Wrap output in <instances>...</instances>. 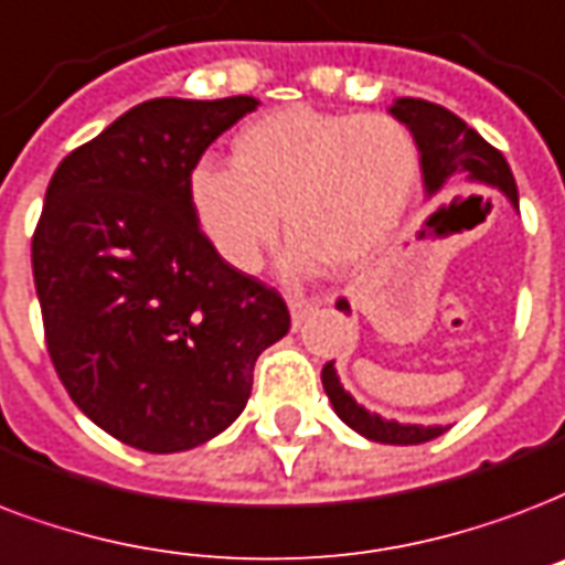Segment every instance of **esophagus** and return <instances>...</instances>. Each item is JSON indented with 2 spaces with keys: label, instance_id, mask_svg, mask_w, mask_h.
Returning a JSON list of instances; mask_svg holds the SVG:
<instances>
[{
  "label": "esophagus",
  "instance_id": "1",
  "mask_svg": "<svg viewBox=\"0 0 565 565\" xmlns=\"http://www.w3.org/2000/svg\"><path fill=\"white\" fill-rule=\"evenodd\" d=\"M290 317H292V326H301V320L308 317V313H313L317 308L322 305V299H305V296H290Z\"/></svg>",
  "mask_w": 565,
  "mask_h": 565
}]
</instances>
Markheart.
Returning <instances> with one entry per match:
<instances>
[{"label": "heart", "instance_id": "obj_1", "mask_svg": "<svg viewBox=\"0 0 565 565\" xmlns=\"http://www.w3.org/2000/svg\"><path fill=\"white\" fill-rule=\"evenodd\" d=\"M415 183L417 148L399 120L290 106L236 132L234 166H195L189 201L236 273L264 266L281 236V213L296 236L290 273L308 275L322 260L350 273L385 248Z\"/></svg>", "mask_w": 565, "mask_h": 565}]
</instances>
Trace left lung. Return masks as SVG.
<instances>
[{"instance_id": "8db88e82", "label": "left lung", "mask_w": 565, "mask_h": 565, "mask_svg": "<svg viewBox=\"0 0 565 565\" xmlns=\"http://www.w3.org/2000/svg\"><path fill=\"white\" fill-rule=\"evenodd\" d=\"M387 111L399 124H406L417 150H420V174H424L426 198L438 195L441 189H450L456 183H471V189H498L519 210V189H515V178H512L503 153L494 150L462 118H456L454 111L438 106V103L415 100V97H399ZM338 311L352 313L350 301L338 299ZM322 387H326L331 408L338 412L340 420L355 429L359 436L379 441V445H424L447 429V426L399 424V420H387L376 412H367L361 403H355L347 387L340 385L334 361L322 367Z\"/></svg>"}]
</instances>
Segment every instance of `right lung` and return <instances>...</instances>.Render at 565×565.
<instances>
[{"mask_svg":"<svg viewBox=\"0 0 565 565\" xmlns=\"http://www.w3.org/2000/svg\"><path fill=\"white\" fill-rule=\"evenodd\" d=\"M254 97H157L62 159L32 239L46 350L76 406L124 445L180 454L225 433L254 361L290 329L273 287L218 257L189 174Z\"/></svg>","mask_w":565,"mask_h":565,"instance_id":"1","label":"right lung"}]
</instances>
